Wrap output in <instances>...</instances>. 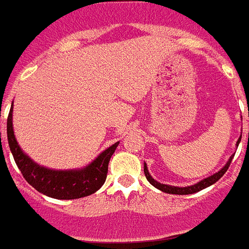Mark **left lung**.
Returning a JSON list of instances; mask_svg holds the SVG:
<instances>
[{
  "mask_svg": "<svg viewBox=\"0 0 249 249\" xmlns=\"http://www.w3.org/2000/svg\"><path fill=\"white\" fill-rule=\"evenodd\" d=\"M239 142L240 141H238V143H236V144H239ZM231 160H233V156L230 157L229 161H228V163H226L225 166H224L221 170L217 171L216 174H213L212 177L206 178V179L201 180L199 183L195 184V185H191V187L179 188V187H171V185H166V184L159 183V181L155 180V179H153V178L149 175L148 170H147V166H145V163H144V175H145V178H147V180L152 184L153 187H156L157 189L165 192V193H170V195H181V196L192 195V193H197V192H199V191H202V189H205V188L210 187V185H212V184L216 183V181L219 180L220 178L223 177L224 174L226 173V170L229 169L230 163H231Z\"/></svg>",
  "mask_w": 249,
  "mask_h": 249,
  "instance_id": "left-lung-1",
  "label": "left lung"
}]
</instances>
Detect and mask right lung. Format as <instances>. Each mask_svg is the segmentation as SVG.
Segmentation results:
<instances>
[{"instance_id": "1", "label": "right lung", "mask_w": 249, "mask_h": 249, "mask_svg": "<svg viewBox=\"0 0 249 249\" xmlns=\"http://www.w3.org/2000/svg\"><path fill=\"white\" fill-rule=\"evenodd\" d=\"M7 141L24 179L38 192L57 199H76L98 191L106 180L108 162L119 144L118 142L108 147L82 170H50L33 162L16 142L13 130V107L7 116Z\"/></svg>"}]
</instances>
